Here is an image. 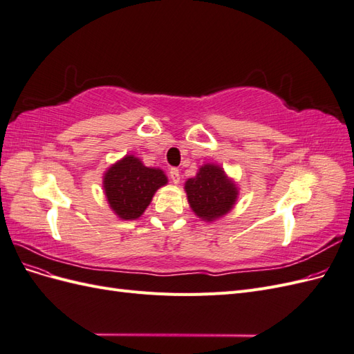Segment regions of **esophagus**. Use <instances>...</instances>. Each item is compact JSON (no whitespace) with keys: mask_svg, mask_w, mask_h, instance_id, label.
I'll return each instance as SVG.
<instances>
[{"mask_svg":"<svg viewBox=\"0 0 354 354\" xmlns=\"http://www.w3.org/2000/svg\"><path fill=\"white\" fill-rule=\"evenodd\" d=\"M169 177H171V180H173L174 185H178V181H180V173H178L177 168H171V169H169Z\"/></svg>","mask_w":354,"mask_h":354,"instance_id":"obj_1","label":"esophagus"}]
</instances>
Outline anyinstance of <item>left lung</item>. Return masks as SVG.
<instances>
[{"label":"left lung","instance_id":"1","mask_svg":"<svg viewBox=\"0 0 354 354\" xmlns=\"http://www.w3.org/2000/svg\"><path fill=\"white\" fill-rule=\"evenodd\" d=\"M187 202L201 220L212 223L227 214L236 205L239 196L238 183L226 174L218 164H203L195 177L185 183Z\"/></svg>","mask_w":354,"mask_h":354}]
</instances>
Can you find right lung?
Returning a JSON list of instances; mask_svg holds the SVG:
<instances>
[{
    "label": "right lung",
    "instance_id": "right-lung-1",
    "mask_svg": "<svg viewBox=\"0 0 354 354\" xmlns=\"http://www.w3.org/2000/svg\"><path fill=\"white\" fill-rule=\"evenodd\" d=\"M168 183L160 168L146 167L136 155L118 159L103 174V192L120 220H137L152 202L159 187Z\"/></svg>",
    "mask_w": 354,
    "mask_h": 354
}]
</instances>
